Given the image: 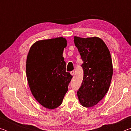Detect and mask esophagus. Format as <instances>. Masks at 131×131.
Instances as JSON below:
<instances>
[{"mask_svg": "<svg viewBox=\"0 0 131 131\" xmlns=\"http://www.w3.org/2000/svg\"><path fill=\"white\" fill-rule=\"evenodd\" d=\"M70 73L71 75H72V76H73V75L74 74V71H72V72H70Z\"/></svg>", "mask_w": 131, "mask_h": 131, "instance_id": "esophagus-1", "label": "esophagus"}]
</instances>
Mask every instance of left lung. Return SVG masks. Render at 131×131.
Segmentation results:
<instances>
[{
    "label": "left lung",
    "instance_id": "left-lung-1",
    "mask_svg": "<svg viewBox=\"0 0 131 131\" xmlns=\"http://www.w3.org/2000/svg\"><path fill=\"white\" fill-rule=\"evenodd\" d=\"M74 42L83 61V81L77 92L81 105L92 107L108 91L113 73L109 50L97 37H74Z\"/></svg>",
    "mask_w": 131,
    "mask_h": 131
}]
</instances>
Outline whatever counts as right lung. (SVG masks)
<instances>
[{
	"label": "right lung",
	"mask_w": 131,
	"mask_h": 131,
	"mask_svg": "<svg viewBox=\"0 0 131 131\" xmlns=\"http://www.w3.org/2000/svg\"><path fill=\"white\" fill-rule=\"evenodd\" d=\"M67 40L62 37L35 42L29 51L26 73L33 96L43 107L60 106L72 76L66 72L63 57Z\"/></svg>",
	"instance_id": "right-lung-1"
}]
</instances>
